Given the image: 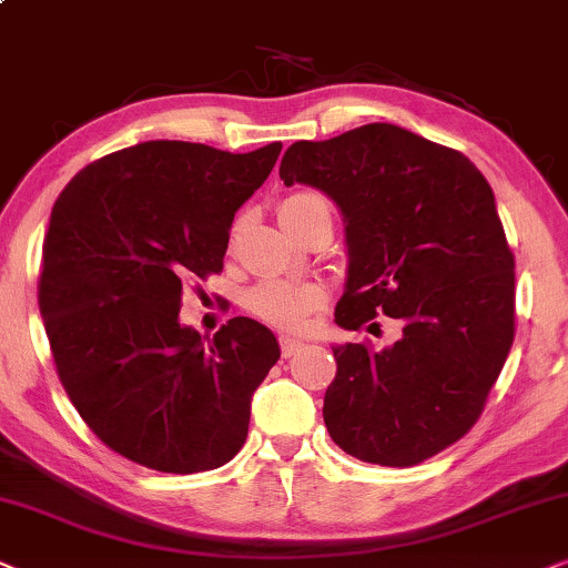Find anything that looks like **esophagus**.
Returning <instances> with one entry per match:
<instances>
[{"label": "esophagus", "mask_w": 568, "mask_h": 568, "mask_svg": "<svg viewBox=\"0 0 568 568\" xmlns=\"http://www.w3.org/2000/svg\"><path fill=\"white\" fill-rule=\"evenodd\" d=\"M304 345H306L304 339L291 337V335H280V351H283V355H296Z\"/></svg>", "instance_id": "34e87169"}]
</instances>
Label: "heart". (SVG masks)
Listing matches in <instances>:
<instances>
[{
  "label": "heart",
  "mask_w": 568,
  "mask_h": 568,
  "mask_svg": "<svg viewBox=\"0 0 568 568\" xmlns=\"http://www.w3.org/2000/svg\"><path fill=\"white\" fill-rule=\"evenodd\" d=\"M327 205L320 194L296 192L280 202V223L285 231L296 229V223L312 213L314 207ZM246 304L252 312L272 327L280 329H304L308 316L322 304L320 288L308 283H293V280H264L248 291Z\"/></svg>",
  "instance_id": "b5f03b06"
}]
</instances>
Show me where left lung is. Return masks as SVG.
Segmentation results:
<instances>
[{"instance_id": "obj_1", "label": "left lung", "mask_w": 568, "mask_h": 568, "mask_svg": "<svg viewBox=\"0 0 568 568\" xmlns=\"http://www.w3.org/2000/svg\"><path fill=\"white\" fill-rule=\"evenodd\" d=\"M280 179L320 189L343 215L337 327L382 314L403 327L382 351L332 345V442L384 467L438 455L478 420L514 339V254L494 189L470 158L382 121L293 142Z\"/></svg>"}]
</instances>
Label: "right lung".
Returning a JSON list of instances; mask_svg holds the SVG:
<instances>
[{
    "mask_svg": "<svg viewBox=\"0 0 568 568\" xmlns=\"http://www.w3.org/2000/svg\"><path fill=\"white\" fill-rule=\"evenodd\" d=\"M280 150L140 142L85 165L54 202L38 304L59 379L90 430L132 463L189 475L244 447L277 337L236 316L205 344L179 320L181 291L223 270L233 217Z\"/></svg>",
    "mask_w": 568,
    "mask_h": 568,
    "instance_id": "right-lung-1",
    "label": "right lung"
}]
</instances>
